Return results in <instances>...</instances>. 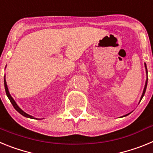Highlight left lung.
Listing matches in <instances>:
<instances>
[{"mask_svg": "<svg viewBox=\"0 0 153 153\" xmlns=\"http://www.w3.org/2000/svg\"><path fill=\"white\" fill-rule=\"evenodd\" d=\"M144 64H145V68H146V75H147V74H148V71H147V67H146V63H144ZM147 82H148V76H147V77H146V80L145 86H144V90H143V94H142V96H141V98H140V101H141V100H142V99H143V96H144V94H145V93H146V86H147ZM127 115H128V114H127ZM127 115H125V117H126V116H127Z\"/></svg>", "mask_w": 153, "mask_h": 153, "instance_id": "1", "label": "left lung"}]
</instances>
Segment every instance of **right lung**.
I'll list each match as a JSON object with an SVG mask.
<instances>
[{
    "mask_svg": "<svg viewBox=\"0 0 153 153\" xmlns=\"http://www.w3.org/2000/svg\"><path fill=\"white\" fill-rule=\"evenodd\" d=\"M4 88H5V91H6V94L7 96L8 99L10 100V102L12 103V105H13V106L14 107V109L17 110V112H18L19 113H21L22 116H24V117H27V118H30V119H34V117H32V116H30V115L27 114V113H26L24 111H23L22 109H21V108L19 107L18 105L17 104V102H15V100H13V97L10 96V93H9V90H8V88H7V82H6V78H5V76H4Z\"/></svg>",
    "mask_w": 153,
    "mask_h": 153,
    "instance_id": "1",
    "label": "right lung"
}]
</instances>
